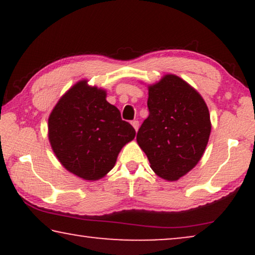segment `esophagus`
I'll list each match as a JSON object with an SVG mask.
<instances>
[{
  "instance_id": "34e87169",
  "label": "esophagus",
  "mask_w": 255,
  "mask_h": 255,
  "mask_svg": "<svg viewBox=\"0 0 255 255\" xmlns=\"http://www.w3.org/2000/svg\"><path fill=\"white\" fill-rule=\"evenodd\" d=\"M131 125L133 127V128L135 131H138V128H139V122L138 121H132L131 122Z\"/></svg>"
}]
</instances>
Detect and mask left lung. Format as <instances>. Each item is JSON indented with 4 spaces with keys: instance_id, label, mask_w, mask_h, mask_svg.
<instances>
[{
    "instance_id": "8db88e82",
    "label": "left lung",
    "mask_w": 255,
    "mask_h": 255,
    "mask_svg": "<svg viewBox=\"0 0 255 255\" xmlns=\"http://www.w3.org/2000/svg\"><path fill=\"white\" fill-rule=\"evenodd\" d=\"M148 117L137 142L156 175L177 181L200 161L211 132L207 103L177 75L166 74L148 86Z\"/></svg>"
}]
</instances>
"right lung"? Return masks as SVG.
<instances>
[{"label": "right lung", "mask_w": 255, "mask_h": 255, "mask_svg": "<svg viewBox=\"0 0 255 255\" xmlns=\"http://www.w3.org/2000/svg\"><path fill=\"white\" fill-rule=\"evenodd\" d=\"M134 135L132 125L107 101V90L89 86L88 80L72 86L48 117V140L55 156L86 181L106 176Z\"/></svg>", "instance_id": "add662e5"}]
</instances>
